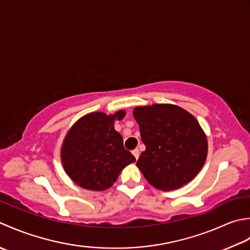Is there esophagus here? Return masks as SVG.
I'll use <instances>...</instances> for the list:
<instances>
[{"mask_svg":"<svg viewBox=\"0 0 250 250\" xmlns=\"http://www.w3.org/2000/svg\"><path fill=\"white\" fill-rule=\"evenodd\" d=\"M131 153L134 154V156H135V159H136V160H138L139 154H140V152H139V150H138V149H135V150H132Z\"/></svg>","mask_w":250,"mask_h":250,"instance_id":"1","label":"esophagus"}]
</instances>
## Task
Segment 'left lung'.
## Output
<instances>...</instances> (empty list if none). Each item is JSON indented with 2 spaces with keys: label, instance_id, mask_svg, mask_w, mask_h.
I'll return each instance as SVG.
<instances>
[{
  "label": "left lung",
  "instance_id": "1",
  "mask_svg": "<svg viewBox=\"0 0 250 250\" xmlns=\"http://www.w3.org/2000/svg\"><path fill=\"white\" fill-rule=\"evenodd\" d=\"M146 146L137 166L151 186L171 191L189 183L206 161L207 139L196 119L174 104L135 108Z\"/></svg>",
  "mask_w": 250,
  "mask_h": 250
}]
</instances>
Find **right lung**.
Wrapping results in <instances>:
<instances>
[{
  "label": "right lung",
  "mask_w": 250,
  "mask_h": 250,
  "mask_svg": "<svg viewBox=\"0 0 250 250\" xmlns=\"http://www.w3.org/2000/svg\"><path fill=\"white\" fill-rule=\"evenodd\" d=\"M124 116L123 110L111 115L93 112L71 127L61 146V162L76 185L91 191L109 189L122 169L136 161L114 129V121Z\"/></svg>",
  "instance_id": "right-lung-1"
}]
</instances>
